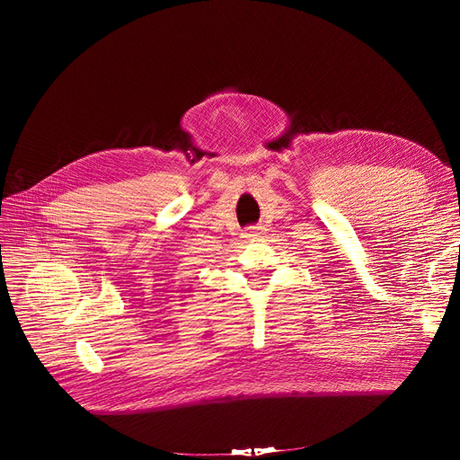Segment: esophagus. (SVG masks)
<instances>
[{
  "label": "esophagus",
  "instance_id": "34e87169",
  "mask_svg": "<svg viewBox=\"0 0 460 460\" xmlns=\"http://www.w3.org/2000/svg\"><path fill=\"white\" fill-rule=\"evenodd\" d=\"M261 234H262V226H250L244 231V238H255V236H261Z\"/></svg>",
  "mask_w": 460,
  "mask_h": 460
}]
</instances>
